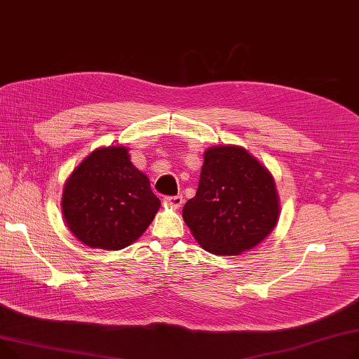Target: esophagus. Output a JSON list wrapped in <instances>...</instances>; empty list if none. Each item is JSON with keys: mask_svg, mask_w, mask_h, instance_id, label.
Segmentation results:
<instances>
[{"mask_svg": "<svg viewBox=\"0 0 359 359\" xmlns=\"http://www.w3.org/2000/svg\"><path fill=\"white\" fill-rule=\"evenodd\" d=\"M163 201L166 205H170L172 208H178V207H181L184 200H182V196H170V197H165Z\"/></svg>", "mask_w": 359, "mask_h": 359, "instance_id": "esophagus-1", "label": "esophagus"}]
</instances>
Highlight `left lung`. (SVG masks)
I'll list each match as a JSON object with an SVG mask.
<instances>
[{"instance_id":"1","label":"left lung","mask_w":359,"mask_h":359,"mask_svg":"<svg viewBox=\"0 0 359 359\" xmlns=\"http://www.w3.org/2000/svg\"><path fill=\"white\" fill-rule=\"evenodd\" d=\"M182 217L204 250L241 255L277 226L276 181L243 147L212 146L204 152L197 193L185 203Z\"/></svg>"}]
</instances>
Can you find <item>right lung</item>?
<instances>
[{"label": "right lung", "mask_w": 359, "mask_h": 359, "mask_svg": "<svg viewBox=\"0 0 359 359\" xmlns=\"http://www.w3.org/2000/svg\"><path fill=\"white\" fill-rule=\"evenodd\" d=\"M161 207L151 182L126 146L98 147L63 187L62 215L72 235L90 248L118 250L142 236Z\"/></svg>", "instance_id": "add662e5"}]
</instances>
